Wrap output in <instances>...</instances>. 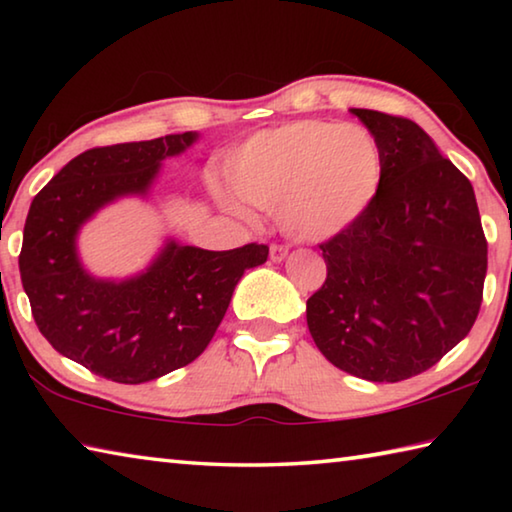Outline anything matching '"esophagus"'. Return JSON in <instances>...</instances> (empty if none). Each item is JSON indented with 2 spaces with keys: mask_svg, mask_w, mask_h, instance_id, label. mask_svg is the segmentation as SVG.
Wrapping results in <instances>:
<instances>
[{
  "mask_svg": "<svg viewBox=\"0 0 512 512\" xmlns=\"http://www.w3.org/2000/svg\"><path fill=\"white\" fill-rule=\"evenodd\" d=\"M268 255H271V262L280 264V262H284V259H287L289 250L284 248V246H277V244H273V246H271V250H268Z\"/></svg>",
  "mask_w": 512,
  "mask_h": 512,
  "instance_id": "obj_1",
  "label": "esophagus"
}]
</instances>
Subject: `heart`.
I'll use <instances>...</instances> for the list:
<instances>
[{"mask_svg": "<svg viewBox=\"0 0 512 512\" xmlns=\"http://www.w3.org/2000/svg\"><path fill=\"white\" fill-rule=\"evenodd\" d=\"M228 176L237 194L212 185L225 212L246 219V201L275 214L287 237L318 244L348 230L375 201L384 153L366 126L302 119L248 137Z\"/></svg>", "mask_w": 512, "mask_h": 512, "instance_id": "b5f03b06", "label": "heart"}]
</instances>
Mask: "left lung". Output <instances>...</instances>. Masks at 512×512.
Wrapping results in <instances>:
<instances>
[{"instance_id":"obj_1","label":"left lung","mask_w":512,"mask_h":512,"mask_svg":"<svg viewBox=\"0 0 512 512\" xmlns=\"http://www.w3.org/2000/svg\"><path fill=\"white\" fill-rule=\"evenodd\" d=\"M384 153L379 194L320 246L327 280L307 300L316 348L368 381L420 375L479 316L488 244L472 183L411 119L350 108Z\"/></svg>"}]
</instances>
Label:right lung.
Returning a JSON list of instances; mask_svg holds the SVG:
<instances>
[{
	"label": "right lung",
	"mask_w": 512,
	"mask_h": 512,
	"mask_svg": "<svg viewBox=\"0 0 512 512\" xmlns=\"http://www.w3.org/2000/svg\"><path fill=\"white\" fill-rule=\"evenodd\" d=\"M196 131L90 149L40 189L24 223L22 287L42 336L63 357L117 384H144L192 363L212 341L237 282L268 248L203 250L167 237L142 271L99 277L79 253L81 230L124 198L149 201L162 162Z\"/></svg>",
	"instance_id": "add662e5"
}]
</instances>
